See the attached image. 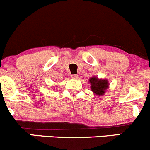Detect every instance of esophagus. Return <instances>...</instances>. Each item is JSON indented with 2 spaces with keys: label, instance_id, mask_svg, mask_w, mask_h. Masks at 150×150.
Returning a JSON list of instances; mask_svg holds the SVG:
<instances>
[{
  "label": "esophagus",
  "instance_id": "obj_1",
  "mask_svg": "<svg viewBox=\"0 0 150 150\" xmlns=\"http://www.w3.org/2000/svg\"><path fill=\"white\" fill-rule=\"evenodd\" d=\"M78 77H79V76L76 75V74L71 75V78L74 79H78Z\"/></svg>",
  "mask_w": 150,
  "mask_h": 150
}]
</instances>
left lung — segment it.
<instances>
[{
  "mask_svg": "<svg viewBox=\"0 0 150 150\" xmlns=\"http://www.w3.org/2000/svg\"><path fill=\"white\" fill-rule=\"evenodd\" d=\"M89 82L91 84L92 91L97 96L104 95L106 90L109 88V81L104 79H98V77L93 76L89 79Z\"/></svg>",
  "mask_w": 150,
  "mask_h": 150,
  "instance_id": "left-lung-1",
  "label": "left lung"
}]
</instances>
